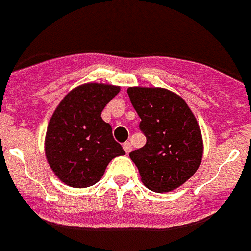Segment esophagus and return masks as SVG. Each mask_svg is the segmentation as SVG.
I'll return each instance as SVG.
<instances>
[{
	"label": "esophagus",
	"instance_id": "1",
	"mask_svg": "<svg viewBox=\"0 0 251 251\" xmlns=\"http://www.w3.org/2000/svg\"><path fill=\"white\" fill-rule=\"evenodd\" d=\"M123 149H124V151H126V153L128 154L132 150V145L128 141L124 142V144H123Z\"/></svg>",
	"mask_w": 251,
	"mask_h": 251
}]
</instances>
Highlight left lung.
<instances>
[{
	"label": "left lung",
	"mask_w": 251,
	"mask_h": 251,
	"mask_svg": "<svg viewBox=\"0 0 251 251\" xmlns=\"http://www.w3.org/2000/svg\"><path fill=\"white\" fill-rule=\"evenodd\" d=\"M146 144L129 153L144 185L163 193L179 188L197 171L203 144L197 119L180 96L163 88H128Z\"/></svg>",
	"instance_id": "left-lung-1"
}]
</instances>
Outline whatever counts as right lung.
Listing matches in <instances>:
<instances>
[{"mask_svg":"<svg viewBox=\"0 0 251 251\" xmlns=\"http://www.w3.org/2000/svg\"><path fill=\"white\" fill-rule=\"evenodd\" d=\"M120 88L88 83L72 89L51 115L45 137V155L58 179L72 188L94 185L110 160L124 155L102 110Z\"/></svg>","mask_w":251,"mask_h":251,"instance_id":"add662e5","label":"right lung"}]
</instances>
